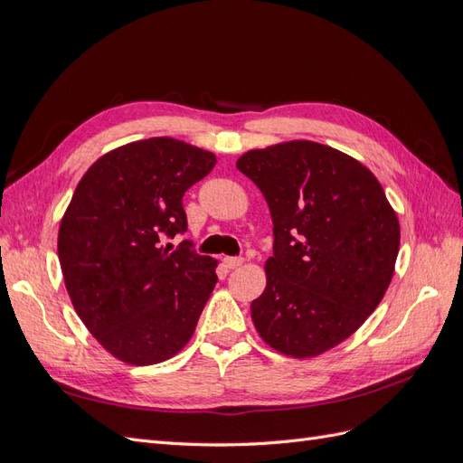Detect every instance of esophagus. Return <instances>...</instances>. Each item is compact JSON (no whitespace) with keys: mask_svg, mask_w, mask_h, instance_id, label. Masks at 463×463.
Wrapping results in <instances>:
<instances>
[{"mask_svg":"<svg viewBox=\"0 0 463 463\" xmlns=\"http://www.w3.org/2000/svg\"><path fill=\"white\" fill-rule=\"evenodd\" d=\"M223 264H226V269H237V266L243 264V257H226Z\"/></svg>","mask_w":463,"mask_h":463,"instance_id":"34e87169","label":"esophagus"}]
</instances>
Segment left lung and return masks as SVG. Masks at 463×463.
I'll list each match as a JSON object with an SVG mask.
<instances>
[{
  "label": "left lung",
  "mask_w": 463,
  "mask_h": 463,
  "mask_svg": "<svg viewBox=\"0 0 463 463\" xmlns=\"http://www.w3.org/2000/svg\"><path fill=\"white\" fill-rule=\"evenodd\" d=\"M274 223L266 289L250 303L260 338L279 354L313 357L349 338L394 274L400 223L378 179L347 154L291 141L237 160Z\"/></svg>",
  "instance_id": "obj_1"
}]
</instances>
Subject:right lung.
<instances>
[{"label":"right lung","mask_w":463,"mask_h":463,"mask_svg":"<svg viewBox=\"0 0 463 463\" xmlns=\"http://www.w3.org/2000/svg\"><path fill=\"white\" fill-rule=\"evenodd\" d=\"M213 152L167 137L111 150L82 175L61 220L58 255L80 320L129 365L174 357L197 326L218 276L189 241L185 191L210 174Z\"/></svg>","instance_id":"right-lung-1"}]
</instances>
